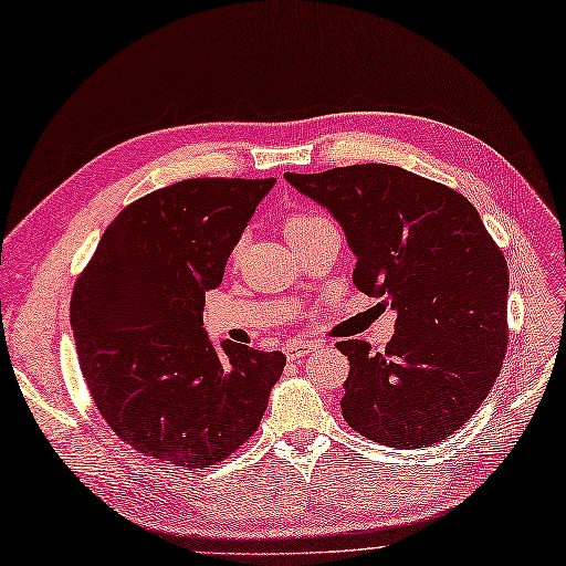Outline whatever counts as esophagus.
Returning a JSON list of instances; mask_svg holds the SVG:
<instances>
[{
  "label": "esophagus",
  "mask_w": 566,
  "mask_h": 566,
  "mask_svg": "<svg viewBox=\"0 0 566 566\" xmlns=\"http://www.w3.org/2000/svg\"><path fill=\"white\" fill-rule=\"evenodd\" d=\"M315 348H317V345L310 343V340H289V343L284 345V353H286L289 359H301V357L313 353Z\"/></svg>",
  "instance_id": "esophagus-1"
}]
</instances>
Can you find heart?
Segmentation results:
<instances>
[{"instance_id":"obj_1","label":"heart","mask_w":566,"mask_h":566,"mask_svg":"<svg viewBox=\"0 0 566 566\" xmlns=\"http://www.w3.org/2000/svg\"><path fill=\"white\" fill-rule=\"evenodd\" d=\"M319 221H324V218H319V216H291L289 221H286V234L301 232V230L315 226ZM237 253H240V247H237Z\"/></svg>"}]
</instances>
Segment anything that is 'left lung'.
<instances>
[{
	"instance_id": "1",
	"label": "left lung",
	"mask_w": 566,
	"mask_h": 566,
	"mask_svg": "<svg viewBox=\"0 0 566 566\" xmlns=\"http://www.w3.org/2000/svg\"><path fill=\"white\" fill-rule=\"evenodd\" d=\"M284 178L340 223L355 286L397 313L386 353L336 343L350 359L343 418L395 449L447 440L484 402L507 348V263L478 209L388 164Z\"/></svg>"
}]
</instances>
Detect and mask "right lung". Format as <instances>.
I'll return each mask as SVG.
<instances>
[{"mask_svg": "<svg viewBox=\"0 0 566 566\" xmlns=\"http://www.w3.org/2000/svg\"><path fill=\"white\" fill-rule=\"evenodd\" d=\"M275 178H190L107 226L70 303L80 367L117 437L164 463L209 468L256 432L282 353L205 332V294Z\"/></svg>", "mask_w": 566, "mask_h": 566, "instance_id": "right-lung-1", "label": "right lung"}]
</instances>
